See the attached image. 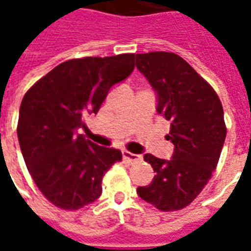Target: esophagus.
<instances>
[{"label":"esophagus","instance_id":"esophagus-1","mask_svg":"<svg viewBox=\"0 0 251 251\" xmlns=\"http://www.w3.org/2000/svg\"><path fill=\"white\" fill-rule=\"evenodd\" d=\"M122 156H124V158H125L126 161H130V163H134L137 160H140V156H138V154L127 152V151H124V152H122Z\"/></svg>","mask_w":251,"mask_h":251}]
</instances>
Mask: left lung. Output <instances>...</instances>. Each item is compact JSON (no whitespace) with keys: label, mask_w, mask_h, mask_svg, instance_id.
<instances>
[{"label":"left lung","mask_w":251,"mask_h":251,"mask_svg":"<svg viewBox=\"0 0 251 251\" xmlns=\"http://www.w3.org/2000/svg\"><path fill=\"white\" fill-rule=\"evenodd\" d=\"M136 67L156 93L157 113L171 121L165 138L175 147L169 160L144 156L156 175L137 194L158 210H181L201 192L219 161L226 138L221 99L176 53H137Z\"/></svg>","instance_id":"1"}]
</instances>
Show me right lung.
<instances>
[{"mask_svg": "<svg viewBox=\"0 0 251 251\" xmlns=\"http://www.w3.org/2000/svg\"><path fill=\"white\" fill-rule=\"evenodd\" d=\"M134 55L72 59L26 91L20 106V148L32 179L63 210H79L102 194V179L120 161V149L99 147L83 134V117L97 114L110 88L134 70Z\"/></svg>", "mask_w": 251, "mask_h": 251, "instance_id": "1", "label": "right lung"}]
</instances>
